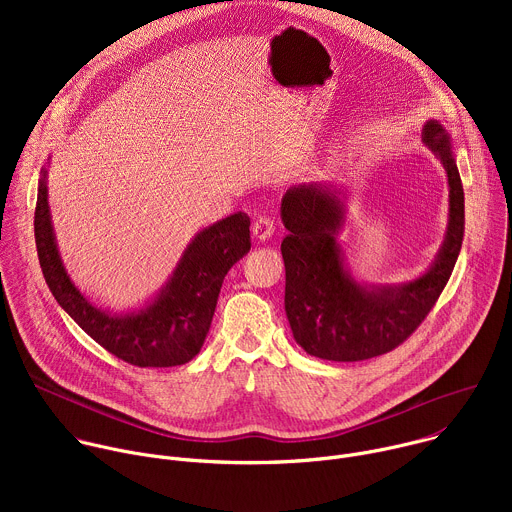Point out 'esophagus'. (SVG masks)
Instances as JSON below:
<instances>
[{
	"label": "esophagus",
	"instance_id": "obj_1",
	"mask_svg": "<svg viewBox=\"0 0 512 512\" xmlns=\"http://www.w3.org/2000/svg\"><path fill=\"white\" fill-rule=\"evenodd\" d=\"M251 229H253V237H255L257 241H265V239H269V237L273 235V231H275V221H273L271 216H257Z\"/></svg>",
	"mask_w": 512,
	"mask_h": 512
}]
</instances>
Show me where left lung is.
Masks as SVG:
<instances>
[{"label": "left lung", "mask_w": 512, "mask_h": 512, "mask_svg": "<svg viewBox=\"0 0 512 512\" xmlns=\"http://www.w3.org/2000/svg\"><path fill=\"white\" fill-rule=\"evenodd\" d=\"M421 135L448 174L450 223L440 255L415 281L381 289L352 281L336 243L344 218L342 200L322 184L285 192V314L296 342L308 354L356 362L391 352L419 328L444 291L464 239V188L446 129L427 121Z\"/></svg>", "instance_id": "8db88e82"}]
</instances>
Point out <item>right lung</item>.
<instances>
[{"label":"right lung","instance_id":"right-lung-1","mask_svg":"<svg viewBox=\"0 0 512 512\" xmlns=\"http://www.w3.org/2000/svg\"><path fill=\"white\" fill-rule=\"evenodd\" d=\"M44 176L38 186L34 237L44 279L62 310L97 344L133 367L166 369L192 360L208 334L227 271L251 249L249 216L231 214L196 235L154 304L137 314L109 316L72 285L62 267Z\"/></svg>","mask_w":512,"mask_h":512}]
</instances>
